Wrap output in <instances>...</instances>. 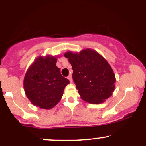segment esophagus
I'll list each match as a JSON object with an SVG mask.
<instances>
[{"label": "esophagus", "mask_w": 146, "mask_h": 146, "mask_svg": "<svg viewBox=\"0 0 146 146\" xmlns=\"http://www.w3.org/2000/svg\"><path fill=\"white\" fill-rule=\"evenodd\" d=\"M68 80H69V81H70V82L72 83V81H73V79H72V75H68Z\"/></svg>", "instance_id": "34e87169"}]
</instances>
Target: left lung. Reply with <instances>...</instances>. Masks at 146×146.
<instances>
[{
    "label": "left lung",
    "mask_w": 146,
    "mask_h": 146,
    "mask_svg": "<svg viewBox=\"0 0 146 146\" xmlns=\"http://www.w3.org/2000/svg\"><path fill=\"white\" fill-rule=\"evenodd\" d=\"M64 56L71 64L73 82L84 101L98 104L113 94L115 75L106 60L98 52L85 48L80 52L67 51Z\"/></svg>",
    "instance_id": "1"
}]
</instances>
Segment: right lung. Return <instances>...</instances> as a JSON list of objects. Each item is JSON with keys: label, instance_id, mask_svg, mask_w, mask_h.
Listing matches in <instances>:
<instances>
[{"label": "right lung", "instance_id": "right-lung-1", "mask_svg": "<svg viewBox=\"0 0 146 146\" xmlns=\"http://www.w3.org/2000/svg\"><path fill=\"white\" fill-rule=\"evenodd\" d=\"M59 56L46 55L36 58L25 75V93L31 104L42 109L49 110L63 95L69 80L64 78L56 66Z\"/></svg>", "mask_w": 146, "mask_h": 146}]
</instances>
